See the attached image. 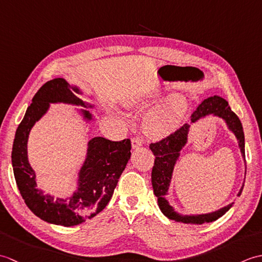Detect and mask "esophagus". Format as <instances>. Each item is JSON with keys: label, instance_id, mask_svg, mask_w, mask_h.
Instances as JSON below:
<instances>
[{"label": "esophagus", "instance_id": "obj_1", "mask_svg": "<svg viewBox=\"0 0 262 262\" xmlns=\"http://www.w3.org/2000/svg\"><path fill=\"white\" fill-rule=\"evenodd\" d=\"M143 145V140L141 137H134L132 138V147L133 148H138Z\"/></svg>", "mask_w": 262, "mask_h": 262}]
</instances>
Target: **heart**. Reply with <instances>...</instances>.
I'll return each instance as SVG.
<instances>
[{
  "mask_svg": "<svg viewBox=\"0 0 262 262\" xmlns=\"http://www.w3.org/2000/svg\"><path fill=\"white\" fill-rule=\"evenodd\" d=\"M188 110L185 98L173 96L160 104L144 120V129L152 138H164L180 127Z\"/></svg>",
  "mask_w": 262,
  "mask_h": 262,
  "instance_id": "1",
  "label": "heart"
}]
</instances>
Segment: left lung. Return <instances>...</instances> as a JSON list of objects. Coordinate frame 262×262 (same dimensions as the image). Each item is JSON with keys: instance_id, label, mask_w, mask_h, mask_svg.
Segmentation results:
<instances>
[{"instance_id": "8db88e82", "label": "left lung", "mask_w": 262, "mask_h": 262, "mask_svg": "<svg viewBox=\"0 0 262 262\" xmlns=\"http://www.w3.org/2000/svg\"><path fill=\"white\" fill-rule=\"evenodd\" d=\"M216 116L219 118H222L225 122L229 129L235 135L236 140L238 142V147L242 154L243 160L246 161V152H244V133L243 127L238 117L231 110L229 102L225 99L221 98L219 96H211L204 101L198 104L196 110L193 111L190 121L191 124L205 118L207 116ZM191 124H185L179 129H177L174 133H172L168 137L163 138L160 142L152 143L149 145V148L153 152L155 160L154 165L152 169V186L154 194L158 197V205L161 211L168 217L169 220H173L176 222H180V223L185 224H204V223H210L221 216H223L227 210H229L232 205L225 206V207L221 208L219 210L211 211L208 214H197V215H182L174 210V208L169 204L168 202V191L170 187V182L172 179V173H173L174 166L177 161L179 160L180 151L186 146L188 142V134L189 129H190ZM243 186L241 187L240 191H238L237 196H240Z\"/></svg>"}]
</instances>
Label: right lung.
<instances>
[{"label":"right lung","instance_id":"add662e5","mask_svg":"<svg viewBox=\"0 0 262 262\" xmlns=\"http://www.w3.org/2000/svg\"><path fill=\"white\" fill-rule=\"evenodd\" d=\"M75 94H82V91L64 79L46 82L32 98L15 132L12 147L13 173L26 205L39 219L62 226L79 225L99 214L113 197L119 177L130 159L132 144L128 138L113 142L93 137L88 143L86 158L79 171L77 189L71 197L54 198L37 188L36 173L28 161L27 144L31 128L47 113L51 103L93 108ZM80 113L86 122L93 119L89 110L81 109Z\"/></svg>","mask_w":262,"mask_h":262}]
</instances>
